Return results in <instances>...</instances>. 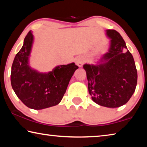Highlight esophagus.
Listing matches in <instances>:
<instances>
[{
    "instance_id": "34e87169",
    "label": "esophagus",
    "mask_w": 147,
    "mask_h": 147,
    "mask_svg": "<svg viewBox=\"0 0 147 147\" xmlns=\"http://www.w3.org/2000/svg\"><path fill=\"white\" fill-rule=\"evenodd\" d=\"M85 58H84L83 57H78L76 59V64L78 67H82L85 63Z\"/></svg>"
}]
</instances>
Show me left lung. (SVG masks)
<instances>
[{
  "instance_id": "1",
  "label": "left lung",
  "mask_w": 147,
  "mask_h": 147,
  "mask_svg": "<svg viewBox=\"0 0 147 147\" xmlns=\"http://www.w3.org/2000/svg\"><path fill=\"white\" fill-rule=\"evenodd\" d=\"M111 39L109 51L97 65H84L91 98L98 105L117 108L130 100L136 88L138 73L135 61L121 34L108 30Z\"/></svg>"
}]
</instances>
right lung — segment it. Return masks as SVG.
<instances>
[{"mask_svg": "<svg viewBox=\"0 0 147 147\" xmlns=\"http://www.w3.org/2000/svg\"><path fill=\"white\" fill-rule=\"evenodd\" d=\"M33 40V35L30 31L14 58L11 84L17 97L27 107L42 109L60 102L71 77L78 67L74 63L59 65L48 73L34 70L28 65Z\"/></svg>", "mask_w": 147, "mask_h": 147, "instance_id": "obj_1", "label": "right lung"}]
</instances>
